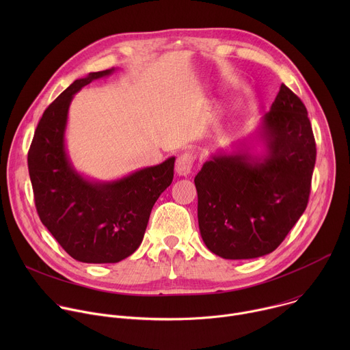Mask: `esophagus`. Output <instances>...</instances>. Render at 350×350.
Instances as JSON below:
<instances>
[{
  "instance_id": "1",
  "label": "esophagus",
  "mask_w": 350,
  "mask_h": 350,
  "mask_svg": "<svg viewBox=\"0 0 350 350\" xmlns=\"http://www.w3.org/2000/svg\"><path fill=\"white\" fill-rule=\"evenodd\" d=\"M192 163H193V157L189 152H184L181 154L177 161H176V173L178 176H188L191 173L192 169Z\"/></svg>"
}]
</instances>
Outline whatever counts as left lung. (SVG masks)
I'll return each mask as SVG.
<instances>
[{"label": "left lung", "instance_id": "obj_1", "mask_svg": "<svg viewBox=\"0 0 350 350\" xmlns=\"http://www.w3.org/2000/svg\"><path fill=\"white\" fill-rule=\"evenodd\" d=\"M314 163L306 107L281 84L252 137L212 154L193 178L209 251L231 260L271 254L308 206Z\"/></svg>", "mask_w": 350, "mask_h": 350}]
</instances>
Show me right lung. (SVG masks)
Listing matches in <instances>:
<instances>
[{"label": "right lung", "instance_id": "obj_1", "mask_svg": "<svg viewBox=\"0 0 350 350\" xmlns=\"http://www.w3.org/2000/svg\"><path fill=\"white\" fill-rule=\"evenodd\" d=\"M115 70L75 80L42 113L27 155L41 223L83 263H118L133 255L174 174V157L112 181L90 178L73 166L65 139L72 99L84 85Z\"/></svg>", "mask_w": 350, "mask_h": 350}]
</instances>
